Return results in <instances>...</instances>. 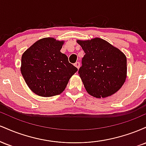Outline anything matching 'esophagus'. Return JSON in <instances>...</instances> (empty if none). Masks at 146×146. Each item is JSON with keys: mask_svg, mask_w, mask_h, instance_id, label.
<instances>
[{"mask_svg": "<svg viewBox=\"0 0 146 146\" xmlns=\"http://www.w3.org/2000/svg\"><path fill=\"white\" fill-rule=\"evenodd\" d=\"M74 65H75V67H76L77 68H80V62H75V64H74Z\"/></svg>", "mask_w": 146, "mask_h": 146, "instance_id": "34e87169", "label": "esophagus"}]
</instances>
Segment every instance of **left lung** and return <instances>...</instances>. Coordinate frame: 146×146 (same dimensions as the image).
<instances>
[{"mask_svg":"<svg viewBox=\"0 0 146 146\" xmlns=\"http://www.w3.org/2000/svg\"><path fill=\"white\" fill-rule=\"evenodd\" d=\"M77 42L85 55L79 75L88 94L105 98L115 94L127 77V60L123 52L100 38Z\"/></svg>","mask_w":146,"mask_h":146,"instance_id":"1","label":"left lung"}]
</instances>
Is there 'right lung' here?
I'll use <instances>...</instances> for the list:
<instances>
[{"label":"right lung","mask_w":146,"mask_h":146,"mask_svg":"<svg viewBox=\"0 0 146 146\" xmlns=\"http://www.w3.org/2000/svg\"><path fill=\"white\" fill-rule=\"evenodd\" d=\"M63 40L44 38L23 53L21 71L29 88L41 97H52L64 90L78 68L60 52Z\"/></svg>","instance_id":"1"}]
</instances>
